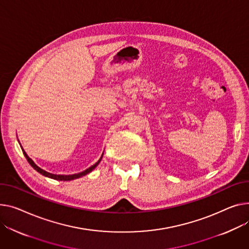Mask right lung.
Masks as SVG:
<instances>
[{
    "instance_id": "right-lung-1",
    "label": "right lung",
    "mask_w": 249,
    "mask_h": 249,
    "mask_svg": "<svg viewBox=\"0 0 249 249\" xmlns=\"http://www.w3.org/2000/svg\"><path fill=\"white\" fill-rule=\"evenodd\" d=\"M23 150V149H22ZM23 153H24V155H25V157H26V159L28 160V162L30 163V165L31 166L34 168L35 170H37L39 173H41L42 175H44V176H47V177H50V178H53V179H56V180H61V181H70V180H73V179H77V178H79V177H81V176H84V175H86V174H88V173H90L96 166L97 165L99 164V162L101 161V159L99 160L98 162H96L94 165H92L91 167H89L88 169H86L85 171H83V172H80V173H77V174H72V175H57V174H52V173H49V172H47V171H45V170H43V169H41L40 167H38L37 165L33 162V160L27 155V153L23 150ZM102 158V157H101Z\"/></svg>"
}]
</instances>
